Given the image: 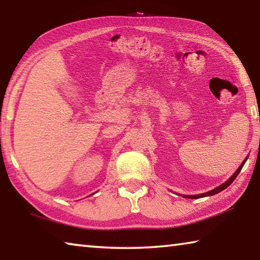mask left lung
Wrapping results in <instances>:
<instances>
[{
    "label": "left lung",
    "mask_w": 260,
    "mask_h": 260,
    "mask_svg": "<svg viewBox=\"0 0 260 260\" xmlns=\"http://www.w3.org/2000/svg\"><path fill=\"white\" fill-rule=\"evenodd\" d=\"M247 159H248V157L245 158L244 161L241 164V166H240V167L238 168V171L233 174L232 177H230L229 181H226L225 183L221 184V185L217 186L216 188H214V190H211V191H209V192H206V193H202V194H194V196H182V197H184V198H190V199H199V198H204V197H209V196H214V194H217V193H218V192H220V191L225 190V188L228 187L229 185H231V184L233 183L234 179L237 178V176L239 175L240 172H241V169H242V167H243L244 162L247 161Z\"/></svg>",
    "instance_id": "1"
}]
</instances>
